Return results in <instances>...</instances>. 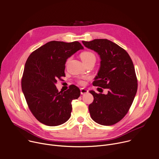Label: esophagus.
<instances>
[{
    "label": "esophagus",
    "instance_id": "obj_1",
    "mask_svg": "<svg viewBox=\"0 0 159 159\" xmlns=\"http://www.w3.org/2000/svg\"><path fill=\"white\" fill-rule=\"evenodd\" d=\"M88 93V91L87 89H84V88L80 89V93H81V94L83 95V94H85Z\"/></svg>",
    "mask_w": 159,
    "mask_h": 159
}]
</instances>
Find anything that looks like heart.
I'll list each match as a JSON object with an SVG mask.
<instances>
[{"instance_id": "1", "label": "heart", "mask_w": 159, "mask_h": 159, "mask_svg": "<svg viewBox=\"0 0 159 159\" xmlns=\"http://www.w3.org/2000/svg\"><path fill=\"white\" fill-rule=\"evenodd\" d=\"M80 57H81V59L83 61V62L84 63H87L89 61H96V56L95 54L89 51H85L82 52L80 54ZM70 59H68L66 61V63H68ZM79 83L81 85H84L85 84V82L84 80H79Z\"/></svg>"}]
</instances>
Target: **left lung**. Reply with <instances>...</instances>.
Instances as JSON below:
<instances>
[{
    "mask_svg": "<svg viewBox=\"0 0 159 159\" xmlns=\"http://www.w3.org/2000/svg\"><path fill=\"white\" fill-rule=\"evenodd\" d=\"M86 48L99 55L101 65L93 82L94 86L108 89V94L90 91L94 97L89 105L92 119L103 125L121 120L131 107L138 89V80L133 61L123 48L107 39L82 41Z\"/></svg>",
    "mask_w": 159,
    "mask_h": 159,
    "instance_id": "8db88e82",
    "label": "left lung"
}]
</instances>
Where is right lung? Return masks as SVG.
Here are the masks:
<instances>
[{"label":"right lung","mask_w":159,"mask_h":159,"mask_svg":"<svg viewBox=\"0 0 159 159\" xmlns=\"http://www.w3.org/2000/svg\"><path fill=\"white\" fill-rule=\"evenodd\" d=\"M84 48L78 41H51L40 47L28 57L21 88L27 105L34 116L41 123L57 126L71 116V102L80 95L79 88L70 85L66 91L59 92L57 80L65 77L66 60Z\"/></svg>","instance_id":"1"}]
</instances>
